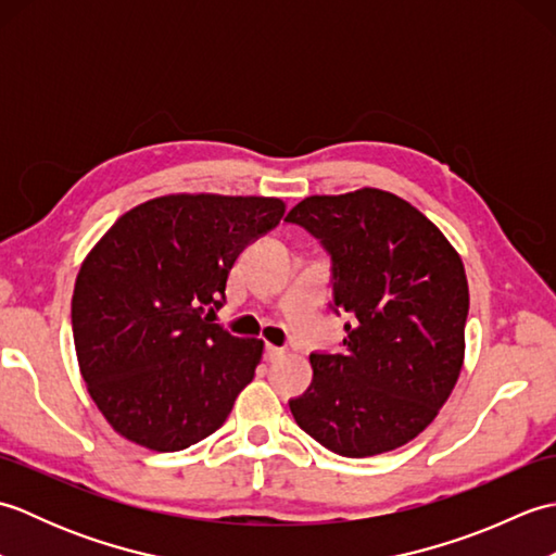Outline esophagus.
<instances>
[{
	"label": "esophagus",
	"instance_id": "1",
	"mask_svg": "<svg viewBox=\"0 0 556 556\" xmlns=\"http://www.w3.org/2000/svg\"><path fill=\"white\" fill-rule=\"evenodd\" d=\"M285 349H281V346H267L265 349V358H267V363H275V361H279V358H285Z\"/></svg>",
	"mask_w": 556,
	"mask_h": 556
}]
</instances>
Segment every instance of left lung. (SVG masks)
Instances as JSON below:
<instances>
[{
  "instance_id": "1",
  "label": "left lung",
  "mask_w": 556,
  "mask_h": 556,
  "mask_svg": "<svg viewBox=\"0 0 556 556\" xmlns=\"http://www.w3.org/2000/svg\"><path fill=\"white\" fill-rule=\"evenodd\" d=\"M287 222L332 255V308L353 317L344 351L311 353L313 382L289 401L293 418L349 458L404 446L464 368V260L420 210L380 188L311 195Z\"/></svg>"
}]
</instances>
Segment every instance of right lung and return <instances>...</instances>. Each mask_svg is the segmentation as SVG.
I'll list each match as a JSON object with an SVG mask.
<instances>
[{
  "mask_svg": "<svg viewBox=\"0 0 556 556\" xmlns=\"http://www.w3.org/2000/svg\"><path fill=\"white\" fill-rule=\"evenodd\" d=\"M285 210L265 195H160L92 245L71 325L88 394L114 432L179 452L222 428L265 344L231 337L215 311L236 257Z\"/></svg>",
  "mask_w": 556,
  "mask_h": 556,
  "instance_id": "add662e5",
  "label": "right lung"
}]
</instances>
